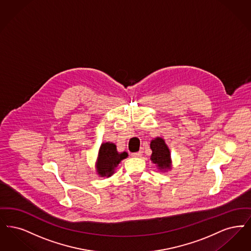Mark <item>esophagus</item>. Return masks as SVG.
<instances>
[{
    "mask_svg": "<svg viewBox=\"0 0 251 251\" xmlns=\"http://www.w3.org/2000/svg\"><path fill=\"white\" fill-rule=\"evenodd\" d=\"M143 155V151H138V152H135V153H131V157H141Z\"/></svg>",
    "mask_w": 251,
    "mask_h": 251,
    "instance_id": "obj_1",
    "label": "esophagus"
}]
</instances>
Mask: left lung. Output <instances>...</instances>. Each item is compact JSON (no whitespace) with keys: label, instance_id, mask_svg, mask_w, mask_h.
Wrapping results in <instances>:
<instances>
[{"label":"left lung","instance_id":"obj_1","mask_svg":"<svg viewBox=\"0 0 251 251\" xmlns=\"http://www.w3.org/2000/svg\"><path fill=\"white\" fill-rule=\"evenodd\" d=\"M151 149L152 154L151 160L157 168L161 172L172 169V158L171 152L165 141L161 137H156L151 142Z\"/></svg>","mask_w":251,"mask_h":251}]
</instances>
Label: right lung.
<instances>
[{
	"label": "right lung",
	"instance_id": "add662e5",
	"mask_svg": "<svg viewBox=\"0 0 251 251\" xmlns=\"http://www.w3.org/2000/svg\"><path fill=\"white\" fill-rule=\"evenodd\" d=\"M128 157L126 151L119 152L117 146L111 142H103L98 151L95 169L100 177H110L122 160Z\"/></svg>",
	"mask_w": 251,
	"mask_h": 251
}]
</instances>
